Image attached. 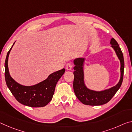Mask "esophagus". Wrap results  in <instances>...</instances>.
I'll return each mask as SVG.
<instances>
[{
    "instance_id": "esophagus-1",
    "label": "esophagus",
    "mask_w": 132,
    "mask_h": 132,
    "mask_svg": "<svg viewBox=\"0 0 132 132\" xmlns=\"http://www.w3.org/2000/svg\"><path fill=\"white\" fill-rule=\"evenodd\" d=\"M72 63H68L66 64V69L68 70H70L71 69H72Z\"/></svg>"
}]
</instances>
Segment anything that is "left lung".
<instances>
[{"mask_svg":"<svg viewBox=\"0 0 132 132\" xmlns=\"http://www.w3.org/2000/svg\"><path fill=\"white\" fill-rule=\"evenodd\" d=\"M111 47L116 52L120 62V78L118 84L114 86L102 91L90 90L86 86L84 81L83 66L85 59L79 57L73 61L75 67L73 72V89L75 95L81 103L86 105L99 106L107 103L111 100L122 85L124 73L125 63L123 55L118 43L114 38L110 40Z\"/></svg>","mask_w":132,"mask_h":132,"instance_id":"8db88e82","label":"left lung"}]
</instances>
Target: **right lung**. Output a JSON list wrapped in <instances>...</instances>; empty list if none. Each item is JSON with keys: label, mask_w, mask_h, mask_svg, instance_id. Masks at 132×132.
<instances>
[{"label": "right lung", "mask_w": 132, "mask_h": 132, "mask_svg": "<svg viewBox=\"0 0 132 132\" xmlns=\"http://www.w3.org/2000/svg\"><path fill=\"white\" fill-rule=\"evenodd\" d=\"M13 46L7 52L5 63V80L8 88L20 103L32 108L44 107L52 99L56 85L65 69L53 73L46 79L36 85L29 86L20 85L10 76L8 68V58Z\"/></svg>", "instance_id": "1"}]
</instances>
